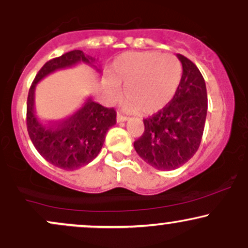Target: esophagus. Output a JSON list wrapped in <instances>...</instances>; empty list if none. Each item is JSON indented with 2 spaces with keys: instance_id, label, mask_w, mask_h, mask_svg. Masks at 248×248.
<instances>
[{
  "instance_id": "34e87169",
  "label": "esophagus",
  "mask_w": 248,
  "mask_h": 248,
  "mask_svg": "<svg viewBox=\"0 0 248 248\" xmlns=\"http://www.w3.org/2000/svg\"><path fill=\"white\" fill-rule=\"evenodd\" d=\"M124 121H127L126 116L119 114V113H118V114H116V122H124Z\"/></svg>"
}]
</instances>
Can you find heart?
<instances>
[{
	"label": "heart",
	"instance_id": "1",
	"mask_svg": "<svg viewBox=\"0 0 248 248\" xmlns=\"http://www.w3.org/2000/svg\"><path fill=\"white\" fill-rule=\"evenodd\" d=\"M181 62L160 52H126L108 69L107 86L113 98L122 99L128 112L153 115L164 109L177 93L182 81Z\"/></svg>",
	"mask_w": 248,
	"mask_h": 248
}]
</instances>
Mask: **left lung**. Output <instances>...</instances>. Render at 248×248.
<instances>
[{"label":"left lung","instance_id":"8db88e82","mask_svg":"<svg viewBox=\"0 0 248 248\" xmlns=\"http://www.w3.org/2000/svg\"><path fill=\"white\" fill-rule=\"evenodd\" d=\"M183 75L175 98L161 112L144 119V132L134 142L136 153L158 170L186 163L201 144L207 112L205 80L186 57L177 55Z\"/></svg>","mask_w":248,"mask_h":248}]
</instances>
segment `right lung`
<instances>
[{"instance_id":"1","label":"right lung","mask_w":248,"mask_h":248,"mask_svg":"<svg viewBox=\"0 0 248 248\" xmlns=\"http://www.w3.org/2000/svg\"><path fill=\"white\" fill-rule=\"evenodd\" d=\"M79 62L95 66V58L73 50L45 62L31 85L27 104L28 133L33 146L49 163L64 170H76L92 162L100 153L105 138L116 122L114 108H106L88 98L69 118L45 122L36 114L35 90L37 84L57 70L72 67Z\"/></svg>"}]
</instances>
